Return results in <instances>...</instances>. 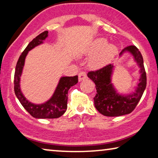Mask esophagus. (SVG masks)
<instances>
[{"instance_id": "34e87169", "label": "esophagus", "mask_w": 158, "mask_h": 158, "mask_svg": "<svg viewBox=\"0 0 158 158\" xmlns=\"http://www.w3.org/2000/svg\"><path fill=\"white\" fill-rule=\"evenodd\" d=\"M87 78L86 72L84 71H81L79 73V81H81L82 80H84Z\"/></svg>"}]
</instances>
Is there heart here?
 <instances>
[{"label": "heart", "instance_id": "b5f03b06", "mask_svg": "<svg viewBox=\"0 0 158 158\" xmlns=\"http://www.w3.org/2000/svg\"><path fill=\"white\" fill-rule=\"evenodd\" d=\"M117 52V49L112 44H107L106 38H98L93 42L87 53L95 55L90 61V67L94 69H101L106 65Z\"/></svg>", "mask_w": 158, "mask_h": 158}]
</instances>
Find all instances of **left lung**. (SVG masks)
Wrapping results in <instances>:
<instances>
[{
  "instance_id": "8db88e82",
  "label": "left lung",
  "mask_w": 158,
  "mask_h": 158,
  "mask_svg": "<svg viewBox=\"0 0 158 158\" xmlns=\"http://www.w3.org/2000/svg\"><path fill=\"white\" fill-rule=\"evenodd\" d=\"M128 51L134 56V59L140 68V77L135 92L127 96L118 94L111 83L114 65L108 64L96 71L89 72L87 76L96 84V94L94 98V106L100 114L106 116H121L128 114L135 109L142 97L147 84L143 59L140 52L134 45L124 48L120 55Z\"/></svg>"
}]
</instances>
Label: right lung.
I'll return each mask as SVG.
<instances>
[{
    "label": "right lung",
    "mask_w": 158,
    "mask_h": 158,
    "mask_svg": "<svg viewBox=\"0 0 158 158\" xmlns=\"http://www.w3.org/2000/svg\"><path fill=\"white\" fill-rule=\"evenodd\" d=\"M48 36V32L44 31L34 38L28 44L19 57L14 75V91L19 102L25 109L36 118H56L64 114L67 109V94L69 89L78 82V76L63 77L60 79L52 98L42 104H34L28 102L20 91V79L25 57L27 52L35 47L42 44Z\"/></svg>",
    "instance_id": "add662e5"
}]
</instances>
